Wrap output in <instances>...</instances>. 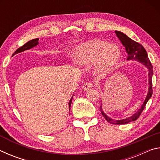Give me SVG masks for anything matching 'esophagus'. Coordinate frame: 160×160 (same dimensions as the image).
Masks as SVG:
<instances>
[{
	"mask_svg": "<svg viewBox=\"0 0 160 160\" xmlns=\"http://www.w3.org/2000/svg\"><path fill=\"white\" fill-rule=\"evenodd\" d=\"M92 84L91 82H86L82 86V90L84 91H88L90 89L92 88Z\"/></svg>",
	"mask_w": 160,
	"mask_h": 160,
	"instance_id": "1",
	"label": "esophagus"
}]
</instances>
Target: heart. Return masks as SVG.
I'll return each instance as SVG.
<instances>
[{
  "instance_id": "b5f03b06",
  "label": "heart",
  "mask_w": 160,
  "mask_h": 160,
  "mask_svg": "<svg viewBox=\"0 0 160 160\" xmlns=\"http://www.w3.org/2000/svg\"><path fill=\"white\" fill-rule=\"evenodd\" d=\"M120 49L116 45L98 39L82 43L75 48L72 61L75 66L85 68L96 65L99 73H106L117 63Z\"/></svg>"
}]
</instances>
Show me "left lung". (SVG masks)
Masks as SVG:
<instances>
[{"label":"left lung","instance_id":"left-lung-1","mask_svg":"<svg viewBox=\"0 0 160 160\" xmlns=\"http://www.w3.org/2000/svg\"><path fill=\"white\" fill-rule=\"evenodd\" d=\"M115 33L116 36L120 40L121 44L125 47V49L128 56H127L126 60L127 61H137L139 63L142 64L148 69V91L147 96H146L145 101L143 104L141 105L140 109L137 111L136 112L133 113L132 116H129L128 118H126L124 119H121V120H115V119L111 118L109 117L106 113H104V110L102 109V104H101V106L99 107L100 111L102 116H104L105 119L108 121V122L112 124H116V125H121V124H126L132 121H134L136 119L138 118L140 115L141 114L143 109H145V105L148 102V100L151 98L152 94V78L153 75V70L152 66L150 63V60H149L148 53L146 52V50L142 46L138 43L136 42L133 41L131 38H129L127 35L124 33L119 31H115Z\"/></svg>","mask_w":160,"mask_h":160}]
</instances>
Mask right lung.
I'll use <instances>...</instances> for the list:
<instances>
[{
    "label": "right lung",
    "instance_id": "obj_1",
    "mask_svg": "<svg viewBox=\"0 0 160 160\" xmlns=\"http://www.w3.org/2000/svg\"><path fill=\"white\" fill-rule=\"evenodd\" d=\"M39 38H37V39H32L30 41H29L28 42H27L25 44H24L22 47H20L19 48H18L17 50L15 51V52L13 53V55L14 54H17L19 53H21V52H23V51H27V50H29L30 49V48H33L34 47H36L38 44H39ZM72 97H73V95L72 96L71 99H70V102H69V104H68V107H69V110L70 109V105H71V103H72Z\"/></svg>",
    "mask_w": 160,
    "mask_h": 160
}]
</instances>
